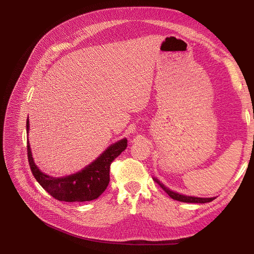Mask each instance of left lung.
Segmentation results:
<instances>
[{
  "mask_svg": "<svg viewBox=\"0 0 254 254\" xmlns=\"http://www.w3.org/2000/svg\"><path fill=\"white\" fill-rule=\"evenodd\" d=\"M152 179L155 182H157L159 186L163 189L165 193L170 196L171 198L175 199V200H178L181 202H189V203H206V202H211L213 201L216 197H210V198H201V197H195V196H188V195H182L177 193V191L172 190L171 189H168L165 187L164 184L161 182L159 179H157L156 177H152Z\"/></svg>",
  "mask_w": 254,
  "mask_h": 254,
  "instance_id": "8db88e82",
  "label": "left lung"
}]
</instances>
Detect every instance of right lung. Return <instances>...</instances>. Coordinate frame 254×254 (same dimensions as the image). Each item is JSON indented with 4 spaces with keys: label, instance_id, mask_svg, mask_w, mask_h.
<instances>
[{
    "label": "right lung",
    "instance_id": "obj_1",
    "mask_svg": "<svg viewBox=\"0 0 254 254\" xmlns=\"http://www.w3.org/2000/svg\"><path fill=\"white\" fill-rule=\"evenodd\" d=\"M29 121H26L28 135ZM127 147V139L124 137L111 144L93 162L84 166L81 171L63 177H53L44 174L35 164L29 141L27 140V157L30 170L40 186L54 198L66 202L91 201L101 196L110 181V165Z\"/></svg>",
    "mask_w": 254,
    "mask_h": 254
}]
</instances>
